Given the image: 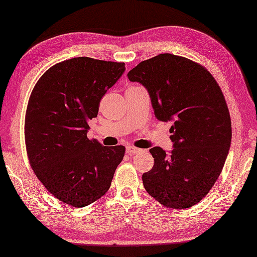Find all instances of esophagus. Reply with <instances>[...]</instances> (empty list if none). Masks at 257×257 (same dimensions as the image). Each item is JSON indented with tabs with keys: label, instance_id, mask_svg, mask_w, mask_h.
Returning <instances> with one entry per match:
<instances>
[{
	"label": "esophagus",
	"instance_id": "34e87169",
	"mask_svg": "<svg viewBox=\"0 0 257 257\" xmlns=\"http://www.w3.org/2000/svg\"><path fill=\"white\" fill-rule=\"evenodd\" d=\"M140 151H141V149L136 148V147H134V146H128L127 149H125V152H127V154L130 155V156L136 155V154H139Z\"/></svg>",
	"mask_w": 257,
	"mask_h": 257
}]
</instances>
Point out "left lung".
<instances>
[{"label": "left lung", "mask_w": 257, "mask_h": 257, "mask_svg": "<svg viewBox=\"0 0 257 257\" xmlns=\"http://www.w3.org/2000/svg\"><path fill=\"white\" fill-rule=\"evenodd\" d=\"M148 90L155 116L173 121L170 154L154 147V168L143 174L152 198L172 209L195 205L209 193L230 150V112L210 72L190 59L160 54L128 73Z\"/></svg>", "instance_id": "left-lung-1"}]
</instances>
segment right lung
Segmentation results:
<instances>
[{
    "label": "right lung",
    "mask_w": 257,
    "mask_h": 257,
    "mask_svg": "<svg viewBox=\"0 0 257 257\" xmlns=\"http://www.w3.org/2000/svg\"><path fill=\"white\" fill-rule=\"evenodd\" d=\"M124 70V63L70 58L46 70L32 91L25 116L27 156L38 180L64 203L84 207L110 188L124 147H105L87 133L102 96Z\"/></svg>",
    "instance_id": "1"
}]
</instances>
